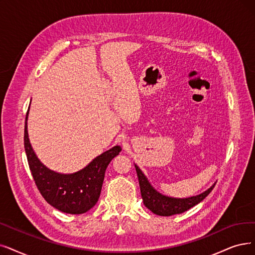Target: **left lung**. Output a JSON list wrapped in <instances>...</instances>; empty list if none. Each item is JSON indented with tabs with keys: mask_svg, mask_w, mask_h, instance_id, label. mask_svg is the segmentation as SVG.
<instances>
[{
	"mask_svg": "<svg viewBox=\"0 0 255 255\" xmlns=\"http://www.w3.org/2000/svg\"><path fill=\"white\" fill-rule=\"evenodd\" d=\"M137 176L139 180V186L141 191V197L143 200L145 207H147L151 212L155 215L162 217H169L174 215H179V213L184 212L191 207L196 206L200 202L204 200L211 190L215 187L216 184H213L210 188L205 190L204 192L200 193L198 196H193L185 199H177L170 198L161 195L154 187L150 185L147 178L144 176L143 172L135 164Z\"/></svg>",
	"mask_w": 255,
	"mask_h": 255,
	"instance_id": "left-lung-1",
	"label": "left lung"
}]
</instances>
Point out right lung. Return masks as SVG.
I'll return each instance as SVG.
<instances>
[{
    "label": "right lung",
    "instance_id": "right-lung-1",
    "mask_svg": "<svg viewBox=\"0 0 255 255\" xmlns=\"http://www.w3.org/2000/svg\"><path fill=\"white\" fill-rule=\"evenodd\" d=\"M26 114L24 144L29 168L40 195L54 208L71 215H81L92 208L99 199L105 172L109 163L121 151L116 145L93 159L74 174H59L46 167L38 160L30 144Z\"/></svg>",
    "mask_w": 255,
    "mask_h": 255
}]
</instances>
